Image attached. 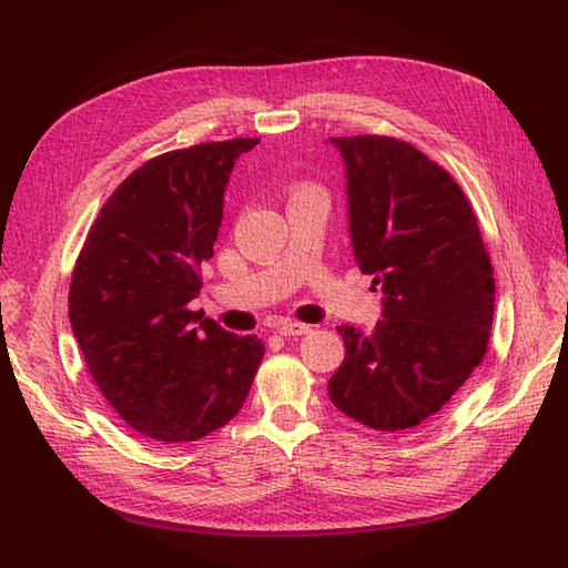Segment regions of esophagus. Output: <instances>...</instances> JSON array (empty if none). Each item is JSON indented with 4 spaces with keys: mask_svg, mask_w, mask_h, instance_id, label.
Wrapping results in <instances>:
<instances>
[{
    "mask_svg": "<svg viewBox=\"0 0 568 568\" xmlns=\"http://www.w3.org/2000/svg\"><path fill=\"white\" fill-rule=\"evenodd\" d=\"M274 329H277V334H282V336H303V334L311 332V326L288 320V322H280L277 326H274Z\"/></svg>",
    "mask_w": 568,
    "mask_h": 568,
    "instance_id": "obj_1",
    "label": "esophagus"
}]
</instances>
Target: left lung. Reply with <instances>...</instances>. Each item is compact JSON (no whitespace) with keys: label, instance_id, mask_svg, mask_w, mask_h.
Masks as SVG:
<instances>
[{"label":"left lung","instance_id":"left-lung-1","mask_svg":"<svg viewBox=\"0 0 568 568\" xmlns=\"http://www.w3.org/2000/svg\"><path fill=\"white\" fill-rule=\"evenodd\" d=\"M348 178L353 253L384 291L372 332L338 326L332 403L376 432H407L448 405L490 341L495 280L471 205L448 170L384 134L332 136Z\"/></svg>","mask_w":568,"mask_h":568}]
</instances>
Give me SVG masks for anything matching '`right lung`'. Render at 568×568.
Returning <instances> with one entry per match:
<instances>
[{"mask_svg":"<svg viewBox=\"0 0 568 568\" xmlns=\"http://www.w3.org/2000/svg\"><path fill=\"white\" fill-rule=\"evenodd\" d=\"M257 140L161 153L109 196L80 248L68 317L92 379L120 419L159 443H189L242 409L265 355L189 301L213 257L230 173Z\"/></svg>","mask_w":568,"mask_h":568,"instance_id":"1","label":"right lung"}]
</instances>
